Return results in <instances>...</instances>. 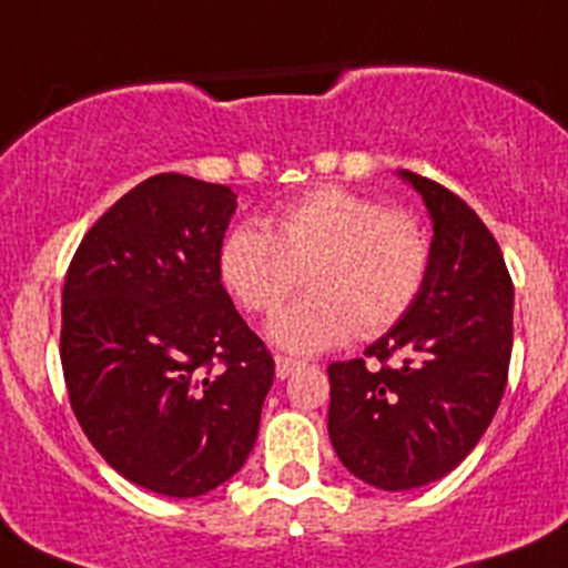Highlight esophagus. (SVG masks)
I'll use <instances>...</instances> for the list:
<instances>
[{
  "label": "esophagus",
  "instance_id": "esophagus-1",
  "mask_svg": "<svg viewBox=\"0 0 568 568\" xmlns=\"http://www.w3.org/2000/svg\"><path fill=\"white\" fill-rule=\"evenodd\" d=\"M300 366H305V363L294 361V357H283V355H280L277 361H274V368H277V377H280V379L291 377V374H294Z\"/></svg>",
  "mask_w": 568,
  "mask_h": 568
}]
</instances>
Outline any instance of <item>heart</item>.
<instances>
[{
  "mask_svg": "<svg viewBox=\"0 0 568 568\" xmlns=\"http://www.w3.org/2000/svg\"><path fill=\"white\" fill-rule=\"evenodd\" d=\"M277 230L241 222L219 250V274L250 313H272L302 280L313 288L268 324L274 344L322 352L352 333L394 327L422 291L430 239L416 219L377 200L322 189L277 213Z\"/></svg>",
  "mask_w": 568,
  "mask_h": 568,
  "instance_id": "b5f03b06",
  "label": "heart"
}]
</instances>
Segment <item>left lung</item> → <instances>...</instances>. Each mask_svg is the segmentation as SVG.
<instances>
[{
	"mask_svg": "<svg viewBox=\"0 0 568 568\" xmlns=\"http://www.w3.org/2000/svg\"><path fill=\"white\" fill-rule=\"evenodd\" d=\"M430 213V268L410 311L363 355L329 363L327 430L341 464L383 491L442 480L488 430L508 383L514 283L460 196L399 169Z\"/></svg>",
	"mask_w": 568,
	"mask_h": 568,
	"instance_id": "1",
	"label": "left lung"
}]
</instances>
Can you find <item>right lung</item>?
<instances>
[{"mask_svg": "<svg viewBox=\"0 0 568 568\" xmlns=\"http://www.w3.org/2000/svg\"><path fill=\"white\" fill-rule=\"evenodd\" d=\"M227 185L155 174L77 246L60 363L97 453L135 486L202 497L250 458L274 383L266 344L224 291Z\"/></svg>", "mask_w": 568, "mask_h": 568, "instance_id": "obj_1", "label": "right lung"}]
</instances>
